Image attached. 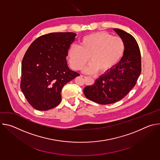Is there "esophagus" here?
Returning a JSON list of instances; mask_svg holds the SVG:
<instances>
[{
    "label": "esophagus",
    "instance_id": "obj_1",
    "mask_svg": "<svg viewBox=\"0 0 160 160\" xmlns=\"http://www.w3.org/2000/svg\"><path fill=\"white\" fill-rule=\"evenodd\" d=\"M84 78L85 80V83H87V82H88V81H93V79L89 77H85Z\"/></svg>",
    "mask_w": 160,
    "mask_h": 160
}]
</instances>
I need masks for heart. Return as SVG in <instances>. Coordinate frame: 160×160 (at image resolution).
Instances as JSON below:
<instances>
[{"mask_svg":"<svg viewBox=\"0 0 160 160\" xmlns=\"http://www.w3.org/2000/svg\"><path fill=\"white\" fill-rule=\"evenodd\" d=\"M125 50V43L122 38L112 37L105 32H99L83 37L79 46L72 45L68 51V58L75 70H82L90 58L92 62L84 72L93 73L99 70L101 73H106L118 64Z\"/></svg>","mask_w":160,"mask_h":160,"instance_id":"b5f03b06","label":"heart"}]
</instances>
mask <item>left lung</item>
<instances>
[{"instance_id":"left-lung-1","label":"left lung","mask_w":160,"mask_h":160,"mask_svg":"<svg viewBox=\"0 0 160 160\" xmlns=\"http://www.w3.org/2000/svg\"><path fill=\"white\" fill-rule=\"evenodd\" d=\"M125 45L124 55L112 70L98 78L94 84L83 89L85 96L101 104H109L122 99L133 88L141 72L139 47L130 33L114 28Z\"/></svg>"}]
</instances>
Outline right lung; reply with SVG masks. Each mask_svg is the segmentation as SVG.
I'll list each match as a JSON object with an SVG mask.
<instances>
[{
  "label": "right lung",
  "instance_id": "obj_1",
  "mask_svg": "<svg viewBox=\"0 0 160 160\" xmlns=\"http://www.w3.org/2000/svg\"><path fill=\"white\" fill-rule=\"evenodd\" d=\"M77 34L51 33L35 40L21 64L20 87L29 104L39 111L57 106L63 86L80 75L68 66L66 56Z\"/></svg>",
  "mask_w": 160,
  "mask_h": 160
}]
</instances>
